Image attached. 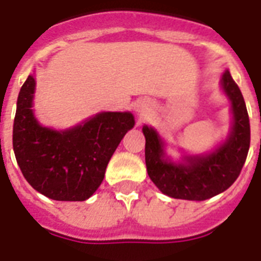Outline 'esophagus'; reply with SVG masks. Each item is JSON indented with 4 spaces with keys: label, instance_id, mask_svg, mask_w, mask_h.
I'll return each instance as SVG.
<instances>
[{
    "label": "esophagus",
    "instance_id": "esophagus-1",
    "mask_svg": "<svg viewBox=\"0 0 261 261\" xmlns=\"http://www.w3.org/2000/svg\"><path fill=\"white\" fill-rule=\"evenodd\" d=\"M138 112H139V115H141V116H143V115H146V108H145V107H141V108H139L138 110Z\"/></svg>",
    "mask_w": 261,
    "mask_h": 261
}]
</instances>
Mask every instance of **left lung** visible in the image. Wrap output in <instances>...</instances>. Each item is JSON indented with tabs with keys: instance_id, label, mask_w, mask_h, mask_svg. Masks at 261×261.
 I'll return each mask as SVG.
<instances>
[{
	"instance_id": "1",
	"label": "left lung",
	"mask_w": 261,
	"mask_h": 261,
	"mask_svg": "<svg viewBox=\"0 0 261 261\" xmlns=\"http://www.w3.org/2000/svg\"><path fill=\"white\" fill-rule=\"evenodd\" d=\"M221 85L231 102L233 124L226 141L210 154L186 155L184 163H173L165 155L159 133L153 127L143 126L147 174L159 190L171 198L186 200L213 198L237 180L245 164L251 143L247 106L229 70L222 74Z\"/></svg>"
}]
</instances>
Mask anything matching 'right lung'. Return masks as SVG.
<instances>
[{"label": "right lung", "instance_id": "right-lung-1", "mask_svg": "<svg viewBox=\"0 0 261 261\" xmlns=\"http://www.w3.org/2000/svg\"><path fill=\"white\" fill-rule=\"evenodd\" d=\"M35 77L20 89L13 150L22 176L47 198L83 202L101 184L116 147L135 124L131 112H101L65 131L43 127L32 111Z\"/></svg>", "mask_w": 261, "mask_h": 261}]
</instances>
